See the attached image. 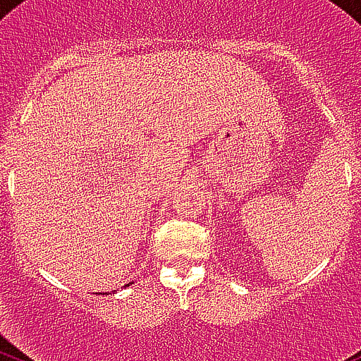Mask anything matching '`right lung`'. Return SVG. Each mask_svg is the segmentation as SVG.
Instances as JSON below:
<instances>
[{
    "mask_svg": "<svg viewBox=\"0 0 361 361\" xmlns=\"http://www.w3.org/2000/svg\"><path fill=\"white\" fill-rule=\"evenodd\" d=\"M125 286H129V285H125Z\"/></svg>",
    "mask_w": 361,
    "mask_h": 361,
    "instance_id": "add662e5",
    "label": "right lung"
}]
</instances>
